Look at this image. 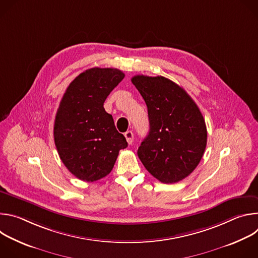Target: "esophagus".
Masks as SVG:
<instances>
[{
  "label": "esophagus",
  "instance_id": "esophagus-1",
  "mask_svg": "<svg viewBox=\"0 0 258 258\" xmlns=\"http://www.w3.org/2000/svg\"><path fill=\"white\" fill-rule=\"evenodd\" d=\"M124 137H125V139H126L127 144H128V145H132L133 142H134V134H133V132H132V131L126 132V133L124 134Z\"/></svg>",
  "mask_w": 258,
  "mask_h": 258
}]
</instances>
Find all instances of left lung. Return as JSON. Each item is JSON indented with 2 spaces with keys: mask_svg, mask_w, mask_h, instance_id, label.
I'll return each mask as SVG.
<instances>
[{
  "mask_svg": "<svg viewBox=\"0 0 258 258\" xmlns=\"http://www.w3.org/2000/svg\"><path fill=\"white\" fill-rule=\"evenodd\" d=\"M132 83L145 100L150 124L138 156L161 182H177L204 154L207 131L202 113L187 92L166 78L135 76Z\"/></svg>",
  "mask_w": 258,
  "mask_h": 258,
  "instance_id": "left-lung-1",
  "label": "left lung"
}]
</instances>
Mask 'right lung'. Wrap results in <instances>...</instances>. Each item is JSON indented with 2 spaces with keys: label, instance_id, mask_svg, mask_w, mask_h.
Instances as JSON below:
<instances>
[{
  "label": "right lung",
  "instance_id": "right-lung-1",
  "mask_svg": "<svg viewBox=\"0 0 258 258\" xmlns=\"http://www.w3.org/2000/svg\"><path fill=\"white\" fill-rule=\"evenodd\" d=\"M123 78L116 68L87 69L70 83L60 102L55 145L64 165L82 180L95 181L109 174L119 151L127 147L103 106Z\"/></svg>",
  "mask_w": 258,
  "mask_h": 258
}]
</instances>
